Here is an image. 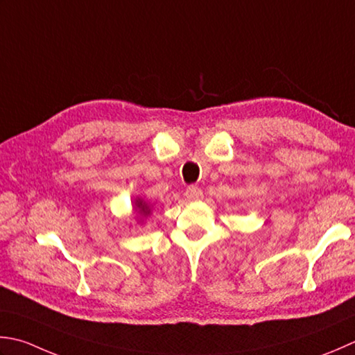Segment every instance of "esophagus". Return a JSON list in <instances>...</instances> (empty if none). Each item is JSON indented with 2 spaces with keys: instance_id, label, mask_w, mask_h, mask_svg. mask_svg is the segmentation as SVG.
Segmentation results:
<instances>
[{
  "instance_id": "esophagus-1",
  "label": "esophagus",
  "mask_w": 355,
  "mask_h": 355,
  "mask_svg": "<svg viewBox=\"0 0 355 355\" xmlns=\"http://www.w3.org/2000/svg\"><path fill=\"white\" fill-rule=\"evenodd\" d=\"M184 196L189 201H198L201 197H203V192H201V189H198V187L191 186V187H187V189H186Z\"/></svg>"
}]
</instances>
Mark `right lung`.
Listing matches in <instances>:
<instances>
[{"instance_id":"add662e5","label":"right lung","mask_w":355,"mask_h":355,"mask_svg":"<svg viewBox=\"0 0 355 355\" xmlns=\"http://www.w3.org/2000/svg\"><path fill=\"white\" fill-rule=\"evenodd\" d=\"M132 206H134V214H135V218L138 221H143V218L148 217L152 212V207L150 205L141 197H137L132 201Z\"/></svg>"}]
</instances>
